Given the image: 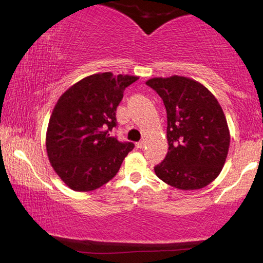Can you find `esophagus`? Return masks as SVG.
Returning a JSON list of instances; mask_svg holds the SVG:
<instances>
[{
  "instance_id": "1",
  "label": "esophagus",
  "mask_w": 263,
  "mask_h": 263,
  "mask_svg": "<svg viewBox=\"0 0 263 263\" xmlns=\"http://www.w3.org/2000/svg\"><path fill=\"white\" fill-rule=\"evenodd\" d=\"M145 145H146V141H145V140H142V141H140V142H139V143L136 144L137 148H140V149H143Z\"/></svg>"
}]
</instances>
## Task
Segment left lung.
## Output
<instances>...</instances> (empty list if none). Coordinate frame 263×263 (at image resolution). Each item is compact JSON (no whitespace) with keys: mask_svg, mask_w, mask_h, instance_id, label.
Segmentation results:
<instances>
[{"mask_svg":"<svg viewBox=\"0 0 263 263\" xmlns=\"http://www.w3.org/2000/svg\"><path fill=\"white\" fill-rule=\"evenodd\" d=\"M163 99L168 151L155 167L160 180L178 190L208 186L222 172L230 146L227 118L215 96L190 77L173 75L145 82Z\"/></svg>","mask_w":263,"mask_h":263,"instance_id":"8db88e82","label":"left lung"}]
</instances>
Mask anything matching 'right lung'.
<instances>
[{
    "instance_id": "right-lung-1",
    "label": "right lung",
    "mask_w": 263,
    "mask_h": 263,
    "mask_svg": "<svg viewBox=\"0 0 263 263\" xmlns=\"http://www.w3.org/2000/svg\"><path fill=\"white\" fill-rule=\"evenodd\" d=\"M137 76L93 73L60 97L46 133V150L55 173L72 191L90 192L107 183L134 149L109 135L127 86Z\"/></svg>"
}]
</instances>
